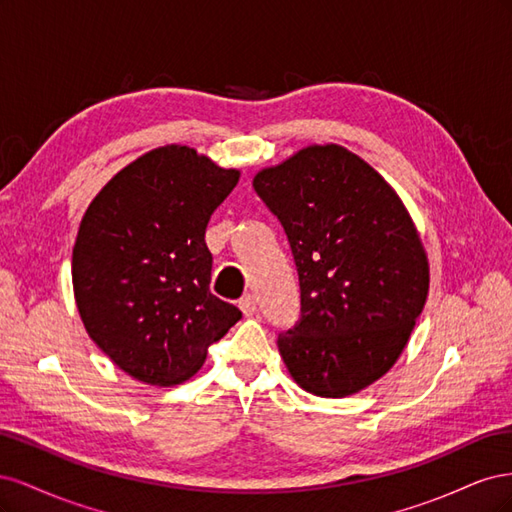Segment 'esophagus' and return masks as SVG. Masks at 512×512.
<instances>
[{
    "instance_id": "34e87169",
    "label": "esophagus",
    "mask_w": 512,
    "mask_h": 512,
    "mask_svg": "<svg viewBox=\"0 0 512 512\" xmlns=\"http://www.w3.org/2000/svg\"><path fill=\"white\" fill-rule=\"evenodd\" d=\"M239 309L245 316H252L258 309V299L254 297V294H243V297L239 299Z\"/></svg>"
}]
</instances>
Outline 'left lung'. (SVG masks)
I'll return each mask as SVG.
<instances>
[{
	"label": "left lung",
	"mask_w": 512,
	"mask_h": 512,
	"mask_svg": "<svg viewBox=\"0 0 512 512\" xmlns=\"http://www.w3.org/2000/svg\"><path fill=\"white\" fill-rule=\"evenodd\" d=\"M290 243L301 318L277 348L301 389L346 397L382 378L421 316L429 265L410 215L339 145L301 149L254 177Z\"/></svg>",
	"instance_id": "obj_1"
}]
</instances>
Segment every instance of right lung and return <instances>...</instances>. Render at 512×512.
I'll return each mask as SVG.
<instances>
[{"label": "right lung", "mask_w": 512, "mask_h": 512, "mask_svg": "<svg viewBox=\"0 0 512 512\" xmlns=\"http://www.w3.org/2000/svg\"><path fill=\"white\" fill-rule=\"evenodd\" d=\"M239 181L190 147L153 149L91 200L72 250L76 307L96 346L132 378L188 380L239 309L209 290L205 230Z\"/></svg>", "instance_id": "1"}]
</instances>
